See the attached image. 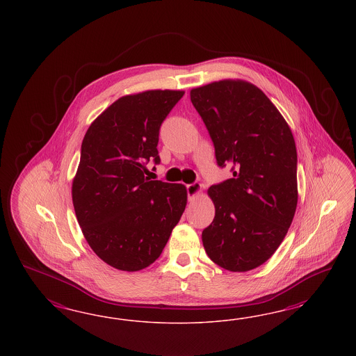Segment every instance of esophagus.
Segmentation results:
<instances>
[{
    "label": "esophagus",
    "instance_id": "1",
    "mask_svg": "<svg viewBox=\"0 0 356 356\" xmlns=\"http://www.w3.org/2000/svg\"><path fill=\"white\" fill-rule=\"evenodd\" d=\"M186 191H188V197L193 198L194 195L201 193L202 185L200 183L189 184V185H186Z\"/></svg>",
    "mask_w": 356,
    "mask_h": 356
}]
</instances>
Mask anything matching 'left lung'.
Listing matches in <instances>:
<instances>
[{"mask_svg":"<svg viewBox=\"0 0 356 356\" xmlns=\"http://www.w3.org/2000/svg\"><path fill=\"white\" fill-rule=\"evenodd\" d=\"M214 142L218 165L232 179L207 191L216 206L202 231L206 253L229 271L256 269L274 254L298 205V154L291 129L259 87L223 79L191 90Z\"/></svg>","mask_w":356,"mask_h":356,"instance_id":"8db88e82","label":"left lung"}]
</instances>
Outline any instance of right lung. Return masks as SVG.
<instances>
[{
    "instance_id": "1",
    "label": "right lung",
    "mask_w": 356,
    "mask_h": 356,
    "mask_svg": "<svg viewBox=\"0 0 356 356\" xmlns=\"http://www.w3.org/2000/svg\"><path fill=\"white\" fill-rule=\"evenodd\" d=\"M183 95L180 90H149L121 97L85 134L73 205L88 245L115 269L150 266L183 216V184L145 176L147 162H161L159 129Z\"/></svg>"
}]
</instances>
